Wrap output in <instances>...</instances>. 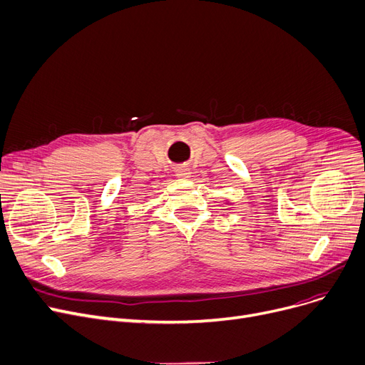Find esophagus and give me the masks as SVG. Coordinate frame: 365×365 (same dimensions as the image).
<instances>
[{"label": "esophagus", "mask_w": 365, "mask_h": 365, "mask_svg": "<svg viewBox=\"0 0 365 365\" xmlns=\"http://www.w3.org/2000/svg\"><path fill=\"white\" fill-rule=\"evenodd\" d=\"M177 177L178 178H188L190 177V169L185 166H181L177 169Z\"/></svg>", "instance_id": "esophagus-1"}]
</instances>
